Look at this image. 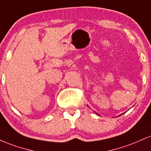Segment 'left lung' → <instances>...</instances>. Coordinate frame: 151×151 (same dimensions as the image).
Instances as JSON below:
<instances>
[{"label": "left lung", "mask_w": 151, "mask_h": 151, "mask_svg": "<svg viewBox=\"0 0 151 151\" xmlns=\"http://www.w3.org/2000/svg\"><path fill=\"white\" fill-rule=\"evenodd\" d=\"M95 113H96V114H97V115H99V114H97V113H96V112H95ZM119 116H120V115H119Z\"/></svg>", "instance_id": "8db88e82"}]
</instances>
